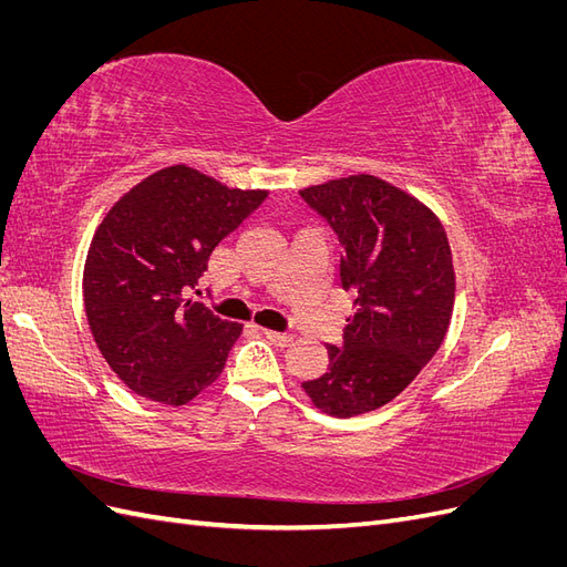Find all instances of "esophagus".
I'll return each mask as SVG.
<instances>
[{"label": "esophagus", "mask_w": 567, "mask_h": 567, "mask_svg": "<svg viewBox=\"0 0 567 567\" xmlns=\"http://www.w3.org/2000/svg\"><path fill=\"white\" fill-rule=\"evenodd\" d=\"M262 333L271 340V342H277L279 348H286V346H290V342H293V336L290 333H286V331H271V329H262Z\"/></svg>", "instance_id": "34e87169"}]
</instances>
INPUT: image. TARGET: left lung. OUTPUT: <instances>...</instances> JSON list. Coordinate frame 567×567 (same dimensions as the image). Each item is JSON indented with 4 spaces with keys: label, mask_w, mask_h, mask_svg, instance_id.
<instances>
[{
    "label": "left lung",
    "mask_w": 567,
    "mask_h": 567,
    "mask_svg": "<svg viewBox=\"0 0 567 567\" xmlns=\"http://www.w3.org/2000/svg\"><path fill=\"white\" fill-rule=\"evenodd\" d=\"M300 198L340 241V284L354 315L329 371L302 388L338 419L379 409L440 350L454 310L447 234L423 203L379 177L354 175L302 188Z\"/></svg>",
    "instance_id": "8db88e82"
}]
</instances>
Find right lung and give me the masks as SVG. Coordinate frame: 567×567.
I'll list each match as a JSON object with an SVG mask.
<instances>
[{"label": "right lung", "mask_w": 567, "mask_h": 567, "mask_svg": "<svg viewBox=\"0 0 567 567\" xmlns=\"http://www.w3.org/2000/svg\"><path fill=\"white\" fill-rule=\"evenodd\" d=\"M265 198L173 165L136 184L101 221L84 262V310L130 390L179 406L219 379L241 323L188 296L200 293L215 246Z\"/></svg>", "instance_id": "obj_1"}]
</instances>
